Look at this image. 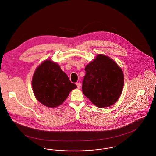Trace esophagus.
I'll list each match as a JSON object with an SVG mask.
<instances>
[{
	"mask_svg": "<svg viewBox=\"0 0 156 156\" xmlns=\"http://www.w3.org/2000/svg\"><path fill=\"white\" fill-rule=\"evenodd\" d=\"M76 86H77V87L78 89H80V87H81V83L80 82L79 83H76Z\"/></svg>",
	"mask_w": 156,
	"mask_h": 156,
	"instance_id": "esophagus-1",
	"label": "esophagus"
}]
</instances>
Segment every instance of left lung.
I'll return each instance as SVG.
<instances>
[{
	"mask_svg": "<svg viewBox=\"0 0 156 156\" xmlns=\"http://www.w3.org/2000/svg\"><path fill=\"white\" fill-rule=\"evenodd\" d=\"M82 83L84 96L96 106L103 108L113 105L120 96L124 76L122 69L113 60L99 54L85 67Z\"/></svg>",
	"mask_w": 156,
	"mask_h": 156,
	"instance_id": "obj_1",
	"label": "left lung"
}]
</instances>
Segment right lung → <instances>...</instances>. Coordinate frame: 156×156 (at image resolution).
<instances>
[{
    "instance_id": "add662e5",
    "label": "right lung",
    "mask_w": 156,
    "mask_h": 156,
    "mask_svg": "<svg viewBox=\"0 0 156 156\" xmlns=\"http://www.w3.org/2000/svg\"><path fill=\"white\" fill-rule=\"evenodd\" d=\"M35 97L48 107H56L67 98L70 92L76 88L60 66L51 60L43 62L36 70L32 80Z\"/></svg>"
}]
</instances>
